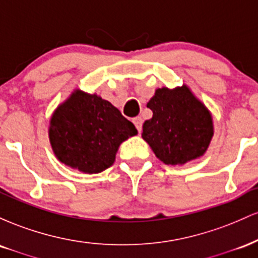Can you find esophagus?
Returning <instances> with one entry per match:
<instances>
[{
    "label": "esophagus",
    "mask_w": 258,
    "mask_h": 258,
    "mask_svg": "<svg viewBox=\"0 0 258 258\" xmlns=\"http://www.w3.org/2000/svg\"><path fill=\"white\" fill-rule=\"evenodd\" d=\"M133 123H135L136 127H137L138 132L141 133V131H142V125H143V119H142L141 116L135 117V119H133Z\"/></svg>",
    "instance_id": "obj_1"
}]
</instances>
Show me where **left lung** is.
<instances>
[{"mask_svg": "<svg viewBox=\"0 0 258 258\" xmlns=\"http://www.w3.org/2000/svg\"><path fill=\"white\" fill-rule=\"evenodd\" d=\"M147 106L153 117L143 123L142 138L160 161L184 165L206 153L215 133L214 119L189 86L158 88Z\"/></svg>", "mask_w": 258, "mask_h": 258, "instance_id": "1", "label": "left lung"}]
</instances>
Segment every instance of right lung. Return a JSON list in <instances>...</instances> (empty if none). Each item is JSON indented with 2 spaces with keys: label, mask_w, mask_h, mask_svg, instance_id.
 Wrapping results in <instances>:
<instances>
[{
  "label": "right lung",
  "mask_w": 258,
  "mask_h": 258,
  "mask_svg": "<svg viewBox=\"0 0 258 258\" xmlns=\"http://www.w3.org/2000/svg\"><path fill=\"white\" fill-rule=\"evenodd\" d=\"M137 133L135 125L110 102L79 88L58 104L48 126L55 158L88 174L110 167L120 144Z\"/></svg>",
  "instance_id": "right-lung-1"
}]
</instances>
